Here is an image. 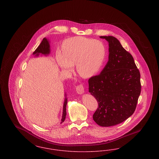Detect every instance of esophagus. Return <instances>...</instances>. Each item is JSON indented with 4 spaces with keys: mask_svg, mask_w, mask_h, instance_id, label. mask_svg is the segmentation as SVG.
Here are the masks:
<instances>
[{
    "mask_svg": "<svg viewBox=\"0 0 159 159\" xmlns=\"http://www.w3.org/2000/svg\"><path fill=\"white\" fill-rule=\"evenodd\" d=\"M76 91L79 94H82L84 92V86L83 84H80L76 86Z\"/></svg>",
    "mask_w": 159,
    "mask_h": 159,
    "instance_id": "esophagus-1",
    "label": "esophagus"
}]
</instances>
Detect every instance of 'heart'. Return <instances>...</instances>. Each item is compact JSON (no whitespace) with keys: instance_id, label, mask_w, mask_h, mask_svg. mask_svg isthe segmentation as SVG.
Masks as SVG:
<instances>
[{"instance_id":"obj_1","label":"heart","mask_w":159,"mask_h":159,"mask_svg":"<svg viewBox=\"0 0 159 159\" xmlns=\"http://www.w3.org/2000/svg\"><path fill=\"white\" fill-rule=\"evenodd\" d=\"M106 48L99 40L83 37L66 39L62 43V52L57 51L58 65L70 71L76 64L78 73L83 77L95 75L102 67L106 57Z\"/></svg>"}]
</instances>
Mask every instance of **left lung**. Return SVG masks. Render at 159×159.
Masks as SVG:
<instances>
[{"mask_svg":"<svg viewBox=\"0 0 159 159\" xmlns=\"http://www.w3.org/2000/svg\"><path fill=\"white\" fill-rule=\"evenodd\" d=\"M100 38L108 42V61L99 75L88 80L89 92L98 104L93 120L108 127L121 123L134 113L141 91V75L132 55L116 38Z\"/></svg>","mask_w":159,"mask_h":159,"instance_id":"1","label":"left lung"}]
</instances>
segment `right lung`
Segmentation results:
<instances>
[{"mask_svg":"<svg viewBox=\"0 0 159 159\" xmlns=\"http://www.w3.org/2000/svg\"><path fill=\"white\" fill-rule=\"evenodd\" d=\"M49 44L48 41V40L46 38H43L42 42L40 44L37 48V49L34 51L33 52V54H36V55H39V53L44 54V55H48L50 52V49H49ZM67 104V99H66L64 104V107H63V114H62V120H61V123L65 120L66 116V106Z\"/></svg>","mask_w":159,"mask_h":159,"instance_id":"add662e5","label":"right lung"}]
</instances>
